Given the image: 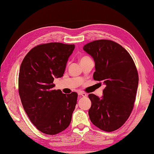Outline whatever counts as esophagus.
Segmentation results:
<instances>
[{
    "mask_svg": "<svg viewBox=\"0 0 154 154\" xmlns=\"http://www.w3.org/2000/svg\"><path fill=\"white\" fill-rule=\"evenodd\" d=\"M79 95H81L82 97H87V94L86 93L83 92V91H80V92L79 93Z\"/></svg>",
    "mask_w": 154,
    "mask_h": 154,
    "instance_id": "obj_1",
    "label": "esophagus"
}]
</instances>
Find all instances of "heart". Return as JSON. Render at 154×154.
Segmentation results:
<instances>
[{"label": "heart", "instance_id": "1", "mask_svg": "<svg viewBox=\"0 0 154 154\" xmlns=\"http://www.w3.org/2000/svg\"><path fill=\"white\" fill-rule=\"evenodd\" d=\"M87 58H89V57H87V56H84V57H83L81 59V61H82V60H85V59H87Z\"/></svg>", "mask_w": 154, "mask_h": 154}]
</instances>
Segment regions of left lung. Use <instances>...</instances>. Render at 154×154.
<instances>
[{
    "label": "left lung",
    "mask_w": 154,
    "mask_h": 154,
    "mask_svg": "<svg viewBox=\"0 0 154 154\" xmlns=\"http://www.w3.org/2000/svg\"><path fill=\"white\" fill-rule=\"evenodd\" d=\"M95 63L93 79L105 85L103 96L89 94L90 120L105 132L120 128L128 119L134 106L138 73L131 55L116 42L99 40L84 45Z\"/></svg>",
    "instance_id": "obj_1"
}]
</instances>
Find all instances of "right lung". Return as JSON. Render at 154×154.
<instances>
[{"label":"right lung","instance_id":"obj_1","mask_svg":"<svg viewBox=\"0 0 154 154\" xmlns=\"http://www.w3.org/2000/svg\"><path fill=\"white\" fill-rule=\"evenodd\" d=\"M74 49V44L60 42L40 44L28 52L21 63L18 93L23 108L32 123L45 134L61 132L71 121L78 94L54 89V80L63 76Z\"/></svg>","mask_w":154,"mask_h":154}]
</instances>
